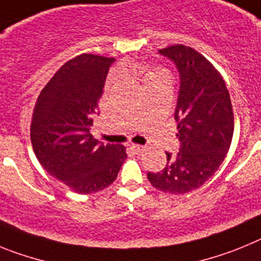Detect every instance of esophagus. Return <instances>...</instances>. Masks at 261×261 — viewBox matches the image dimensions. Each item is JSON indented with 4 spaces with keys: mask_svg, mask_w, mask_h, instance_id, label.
<instances>
[{
    "mask_svg": "<svg viewBox=\"0 0 261 261\" xmlns=\"http://www.w3.org/2000/svg\"><path fill=\"white\" fill-rule=\"evenodd\" d=\"M130 150L135 151L136 154H140V153H142V151L145 150V146H142V145L132 144V145H130Z\"/></svg>",
    "mask_w": 261,
    "mask_h": 261,
    "instance_id": "1",
    "label": "esophagus"
}]
</instances>
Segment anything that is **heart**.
<instances>
[{
  "instance_id": "heart-1",
  "label": "heart",
  "mask_w": 261,
  "mask_h": 261,
  "mask_svg": "<svg viewBox=\"0 0 261 261\" xmlns=\"http://www.w3.org/2000/svg\"><path fill=\"white\" fill-rule=\"evenodd\" d=\"M138 73L141 74L142 81L144 84L149 85L154 81L162 80V78H170V73L166 70L165 68H161V66H154V68H140L138 69Z\"/></svg>"
}]
</instances>
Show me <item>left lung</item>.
Here are the masks:
<instances>
[{"label": "left lung", "instance_id": "obj_1", "mask_svg": "<svg viewBox=\"0 0 261 261\" xmlns=\"http://www.w3.org/2000/svg\"><path fill=\"white\" fill-rule=\"evenodd\" d=\"M175 62L180 89L175 110L180 149L167 155L159 172H147L156 190L183 195L201 187L218 170L231 145L234 115L222 75L193 48L175 44L159 49Z\"/></svg>", "mask_w": 261, "mask_h": 261}]
</instances>
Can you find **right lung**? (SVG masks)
Segmentation results:
<instances>
[{
	"instance_id": "obj_1",
	"label": "right lung",
	"mask_w": 261,
	"mask_h": 261,
	"mask_svg": "<svg viewBox=\"0 0 261 261\" xmlns=\"http://www.w3.org/2000/svg\"><path fill=\"white\" fill-rule=\"evenodd\" d=\"M112 57L82 53L66 61L41 90L31 120L34 153L45 171L81 195L114 183L125 146L90 135Z\"/></svg>"
}]
</instances>
